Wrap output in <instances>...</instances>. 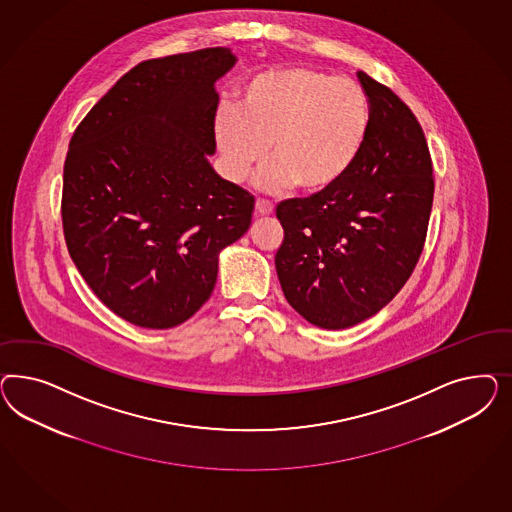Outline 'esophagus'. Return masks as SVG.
<instances>
[{"mask_svg":"<svg viewBox=\"0 0 512 512\" xmlns=\"http://www.w3.org/2000/svg\"><path fill=\"white\" fill-rule=\"evenodd\" d=\"M274 214V206L264 199H257L255 202V216H270Z\"/></svg>","mask_w":512,"mask_h":512,"instance_id":"34e87169","label":"esophagus"}]
</instances>
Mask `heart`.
Returning a JSON list of instances; mask_svg holds the SVG:
<instances>
[{
	"label": "heart",
	"mask_w": 512,
	"mask_h": 512,
	"mask_svg": "<svg viewBox=\"0 0 512 512\" xmlns=\"http://www.w3.org/2000/svg\"><path fill=\"white\" fill-rule=\"evenodd\" d=\"M370 133V101L362 86L308 67L270 69L251 78L236 110L216 118L225 174L244 182L266 155L257 187L295 186L321 195L353 171Z\"/></svg>",
	"instance_id": "b5f03b06"
}]
</instances>
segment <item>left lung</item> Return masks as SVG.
<instances>
[{
    "label": "left lung",
    "mask_w": 512,
    "mask_h": 512,
    "mask_svg": "<svg viewBox=\"0 0 512 512\" xmlns=\"http://www.w3.org/2000/svg\"><path fill=\"white\" fill-rule=\"evenodd\" d=\"M370 133L357 165L321 195L279 202L276 270L287 302L326 330L383 310L413 274L434 202L419 120L385 84L358 71Z\"/></svg>",
    "instance_id": "left-lung-1"
}]
</instances>
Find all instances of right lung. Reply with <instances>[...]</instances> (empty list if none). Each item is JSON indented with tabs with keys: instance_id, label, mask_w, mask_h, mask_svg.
<instances>
[{
	"instance_id": "right-lung-1",
	"label": "right lung",
	"mask_w": 512,
	"mask_h": 512,
	"mask_svg": "<svg viewBox=\"0 0 512 512\" xmlns=\"http://www.w3.org/2000/svg\"><path fill=\"white\" fill-rule=\"evenodd\" d=\"M236 58L202 48L135 65L78 124L63 165L65 244L118 317L172 328L210 298L219 251L255 199L217 176L214 82Z\"/></svg>"
}]
</instances>
